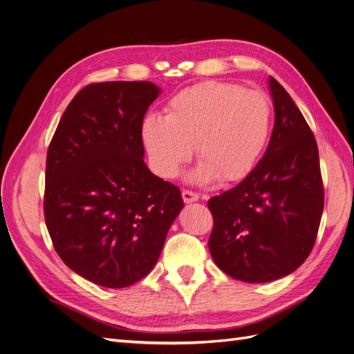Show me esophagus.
Instances as JSON below:
<instances>
[{
    "label": "esophagus",
    "instance_id": "obj_1",
    "mask_svg": "<svg viewBox=\"0 0 354 354\" xmlns=\"http://www.w3.org/2000/svg\"><path fill=\"white\" fill-rule=\"evenodd\" d=\"M181 196H183V201H185L186 203L195 202V201L199 199V195H198V194H195V192H192V190H186V189H183V192H181Z\"/></svg>",
    "mask_w": 354,
    "mask_h": 354
}]
</instances>
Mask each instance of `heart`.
I'll return each mask as SVG.
<instances>
[{
    "label": "heart",
    "instance_id": "1",
    "mask_svg": "<svg viewBox=\"0 0 354 354\" xmlns=\"http://www.w3.org/2000/svg\"><path fill=\"white\" fill-rule=\"evenodd\" d=\"M165 112V118H145L142 138L156 173L167 178L177 176L196 146L198 180H243L259 162L272 130L269 95L233 82L209 81L180 91Z\"/></svg>",
    "mask_w": 354,
    "mask_h": 354
}]
</instances>
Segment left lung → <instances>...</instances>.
<instances>
[{
	"instance_id": "1",
	"label": "left lung",
	"mask_w": 354,
	"mask_h": 354,
	"mask_svg": "<svg viewBox=\"0 0 354 354\" xmlns=\"http://www.w3.org/2000/svg\"><path fill=\"white\" fill-rule=\"evenodd\" d=\"M274 127L264 156L238 186L208 201L212 260L233 279L276 281L312 252L324 212L317 143L303 113L273 77Z\"/></svg>"
}]
</instances>
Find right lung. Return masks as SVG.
Masks as SVG:
<instances>
[{
	"label": "right lung",
	"instance_id": "add662e5",
	"mask_svg": "<svg viewBox=\"0 0 354 354\" xmlns=\"http://www.w3.org/2000/svg\"><path fill=\"white\" fill-rule=\"evenodd\" d=\"M159 93L149 81L85 85L48 146L44 218L53 246L100 286H130L151 273L183 208L180 189L143 160V118Z\"/></svg>",
	"mask_w": 354,
	"mask_h": 354
}]
</instances>
